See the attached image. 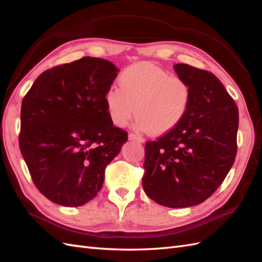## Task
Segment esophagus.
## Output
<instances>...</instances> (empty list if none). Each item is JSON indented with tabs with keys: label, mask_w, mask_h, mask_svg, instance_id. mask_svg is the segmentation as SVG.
Here are the masks:
<instances>
[{
	"label": "esophagus",
	"mask_w": 262,
	"mask_h": 262,
	"mask_svg": "<svg viewBox=\"0 0 262 262\" xmlns=\"http://www.w3.org/2000/svg\"><path fill=\"white\" fill-rule=\"evenodd\" d=\"M129 140H134V141H138L139 143H143V142H144V139H142L141 137L137 136V134H133V133H130V134H129Z\"/></svg>",
	"instance_id": "obj_1"
}]
</instances>
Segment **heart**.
<instances>
[{
  "label": "heart",
  "instance_id": "1",
  "mask_svg": "<svg viewBox=\"0 0 262 262\" xmlns=\"http://www.w3.org/2000/svg\"><path fill=\"white\" fill-rule=\"evenodd\" d=\"M119 85L105 94L107 112L115 124H128L136 112L137 128L165 134L184 120L191 101L189 83L152 63H137L119 75Z\"/></svg>",
  "mask_w": 262,
  "mask_h": 262
}]
</instances>
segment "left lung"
Returning <instances> with one entry per match:
<instances>
[{
  "instance_id": "8db88e82",
  "label": "left lung",
  "mask_w": 262,
  "mask_h": 262,
  "mask_svg": "<svg viewBox=\"0 0 262 262\" xmlns=\"http://www.w3.org/2000/svg\"><path fill=\"white\" fill-rule=\"evenodd\" d=\"M173 70L191 87V101L175 129L146 143L142 185L156 203L188 208L207 200L231 170L238 108L213 73L184 63Z\"/></svg>"
}]
</instances>
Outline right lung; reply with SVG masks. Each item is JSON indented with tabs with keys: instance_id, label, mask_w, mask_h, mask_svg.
I'll list each match as a JSON object with an SVG mask.
<instances>
[{
	"instance_id": "add662e5",
	"label": "right lung",
	"mask_w": 262,
	"mask_h": 262,
	"mask_svg": "<svg viewBox=\"0 0 262 262\" xmlns=\"http://www.w3.org/2000/svg\"><path fill=\"white\" fill-rule=\"evenodd\" d=\"M112 62L84 57L38 76L21 101L19 148L35 186L63 207H81L101 189L107 165L128 141L114 125L105 94Z\"/></svg>"
}]
</instances>
